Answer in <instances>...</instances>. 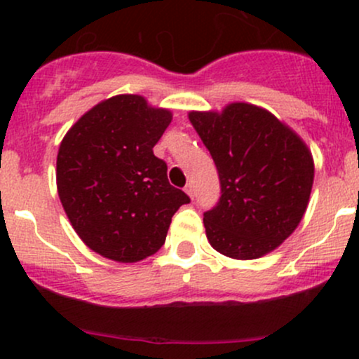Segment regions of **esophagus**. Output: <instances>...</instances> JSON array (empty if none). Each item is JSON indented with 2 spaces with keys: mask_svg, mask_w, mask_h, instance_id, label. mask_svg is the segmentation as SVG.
<instances>
[{
  "mask_svg": "<svg viewBox=\"0 0 359 359\" xmlns=\"http://www.w3.org/2000/svg\"><path fill=\"white\" fill-rule=\"evenodd\" d=\"M184 191H185V194H187L189 197H191V199H194V196H196V192H194V187H192V184H191V182H189L187 185H185Z\"/></svg>",
  "mask_w": 359,
  "mask_h": 359,
  "instance_id": "obj_1",
  "label": "esophagus"
}]
</instances>
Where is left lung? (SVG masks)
Returning a JSON list of instances; mask_svg holds the SVG:
<instances>
[{"label":"left lung","instance_id":"left-lung-1","mask_svg":"<svg viewBox=\"0 0 359 359\" xmlns=\"http://www.w3.org/2000/svg\"><path fill=\"white\" fill-rule=\"evenodd\" d=\"M189 119L219 174V203L204 212L212 248L234 259L277 250L302 221L311 197L314 158L306 142L250 102L191 111Z\"/></svg>","mask_w":359,"mask_h":359}]
</instances>
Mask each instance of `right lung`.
<instances>
[{
	"mask_svg": "<svg viewBox=\"0 0 359 359\" xmlns=\"http://www.w3.org/2000/svg\"><path fill=\"white\" fill-rule=\"evenodd\" d=\"M172 111L138 94L97 102L71 126L57 154V192L74 231L101 257L135 263L165 243L187 194L154 155Z\"/></svg>",
	"mask_w": 359,
	"mask_h": 359,
	"instance_id": "right-lung-1",
	"label": "right lung"
}]
</instances>
